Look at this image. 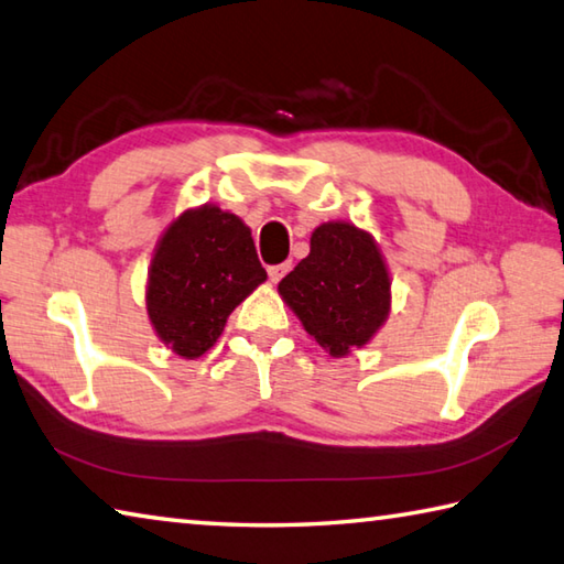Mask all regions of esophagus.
<instances>
[{
    "label": "esophagus",
    "instance_id": "obj_1",
    "mask_svg": "<svg viewBox=\"0 0 564 564\" xmlns=\"http://www.w3.org/2000/svg\"><path fill=\"white\" fill-rule=\"evenodd\" d=\"M291 271V261H283V263H275V267H269V279L273 283H279L285 273Z\"/></svg>",
    "mask_w": 564,
    "mask_h": 564
}]
</instances>
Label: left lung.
<instances>
[{"mask_svg": "<svg viewBox=\"0 0 564 564\" xmlns=\"http://www.w3.org/2000/svg\"><path fill=\"white\" fill-rule=\"evenodd\" d=\"M391 281L371 235L347 223L319 225L311 253L279 283L305 333L333 357L364 347L391 307Z\"/></svg>", "mask_w": 564, "mask_h": 564, "instance_id": "8db88e82", "label": "left lung"}]
</instances>
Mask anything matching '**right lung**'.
<instances>
[{"mask_svg": "<svg viewBox=\"0 0 564 564\" xmlns=\"http://www.w3.org/2000/svg\"><path fill=\"white\" fill-rule=\"evenodd\" d=\"M267 281L249 227L215 205L187 209L153 253L147 311L175 355L195 359L223 335L229 313Z\"/></svg>", "mask_w": 564, "mask_h": 564, "instance_id": "right-lung-1", "label": "right lung"}]
</instances>
